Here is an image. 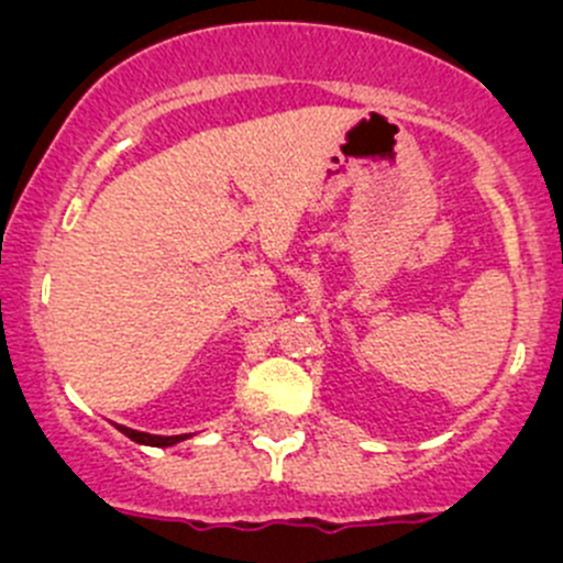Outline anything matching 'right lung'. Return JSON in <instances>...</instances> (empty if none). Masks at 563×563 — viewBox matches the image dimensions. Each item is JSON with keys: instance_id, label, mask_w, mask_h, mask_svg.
Instances as JSON below:
<instances>
[{"instance_id": "add662e5", "label": "right lung", "mask_w": 563, "mask_h": 563, "mask_svg": "<svg viewBox=\"0 0 563 563\" xmlns=\"http://www.w3.org/2000/svg\"><path fill=\"white\" fill-rule=\"evenodd\" d=\"M119 433L128 435L130 441H135V444H146V446H174L179 444V441L190 439V435H150V433H139V430L133 428H124V424H117Z\"/></svg>"}]
</instances>
